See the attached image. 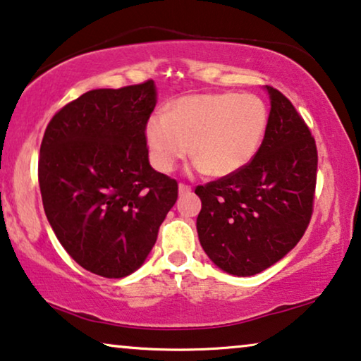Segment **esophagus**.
I'll list each match as a JSON object with an SVG mask.
<instances>
[{
  "mask_svg": "<svg viewBox=\"0 0 361 361\" xmlns=\"http://www.w3.org/2000/svg\"><path fill=\"white\" fill-rule=\"evenodd\" d=\"M192 187L187 185V184H179V194L180 195H185V194H190Z\"/></svg>",
  "mask_w": 361,
  "mask_h": 361,
  "instance_id": "34e87169",
  "label": "esophagus"
}]
</instances>
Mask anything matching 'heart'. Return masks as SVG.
I'll return each instance as SVG.
<instances>
[{
    "mask_svg": "<svg viewBox=\"0 0 361 361\" xmlns=\"http://www.w3.org/2000/svg\"><path fill=\"white\" fill-rule=\"evenodd\" d=\"M266 126L268 108L253 93H205L182 97L169 113L152 115L146 140L161 172H171L190 152L197 169L226 177L250 164Z\"/></svg>",
    "mask_w": 361,
    "mask_h": 361,
    "instance_id": "b5f03b06",
    "label": "heart"
}]
</instances>
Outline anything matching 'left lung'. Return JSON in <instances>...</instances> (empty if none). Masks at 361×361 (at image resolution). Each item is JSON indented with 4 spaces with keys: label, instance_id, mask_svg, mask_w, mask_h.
I'll list each match as a JSON object with an SVG mask.
<instances>
[{
    "label": "left lung",
    "instance_id": "obj_1",
    "mask_svg": "<svg viewBox=\"0 0 361 361\" xmlns=\"http://www.w3.org/2000/svg\"><path fill=\"white\" fill-rule=\"evenodd\" d=\"M268 126L258 152L235 174L197 185V231L220 269L253 276L284 258L307 230L317 182V146L293 103L266 85Z\"/></svg>",
    "mask_w": 361,
    "mask_h": 361
}]
</instances>
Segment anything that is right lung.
Here are the masks:
<instances>
[{"label":"right lung","instance_id":"obj_1","mask_svg":"<svg viewBox=\"0 0 361 361\" xmlns=\"http://www.w3.org/2000/svg\"><path fill=\"white\" fill-rule=\"evenodd\" d=\"M154 106L152 80L98 88L61 108L44 133V212L67 253L103 278H125L145 263L179 194L177 180L147 159Z\"/></svg>","mask_w":361,"mask_h":361}]
</instances>
